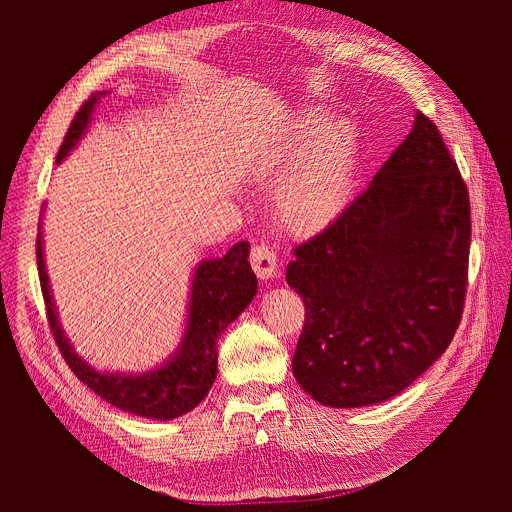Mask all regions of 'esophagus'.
Here are the masks:
<instances>
[{
    "label": "esophagus",
    "instance_id": "esophagus-1",
    "mask_svg": "<svg viewBox=\"0 0 512 512\" xmlns=\"http://www.w3.org/2000/svg\"><path fill=\"white\" fill-rule=\"evenodd\" d=\"M250 262L254 273L260 277L262 282L273 280L277 275V256L267 245H254V250L250 254Z\"/></svg>",
    "mask_w": 512,
    "mask_h": 512
}]
</instances>
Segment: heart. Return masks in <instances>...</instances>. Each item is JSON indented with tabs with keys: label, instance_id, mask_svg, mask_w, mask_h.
<instances>
[{
	"label": "heart",
	"instance_id": "obj_1",
	"mask_svg": "<svg viewBox=\"0 0 512 512\" xmlns=\"http://www.w3.org/2000/svg\"><path fill=\"white\" fill-rule=\"evenodd\" d=\"M359 153L354 123L322 111L299 115L280 143L260 153L256 179L285 177L275 192V213L286 232L309 239L342 218L359 179Z\"/></svg>",
	"mask_w": 512,
	"mask_h": 512
}]
</instances>
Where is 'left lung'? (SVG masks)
<instances>
[{
    "instance_id": "1",
    "label": "left lung",
    "mask_w": 512,
    "mask_h": 512,
    "mask_svg": "<svg viewBox=\"0 0 512 512\" xmlns=\"http://www.w3.org/2000/svg\"><path fill=\"white\" fill-rule=\"evenodd\" d=\"M470 198L421 111L406 141L331 228L294 247L286 282L305 327L294 378L318 404L374 406L406 391L459 327Z\"/></svg>"
}]
</instances>
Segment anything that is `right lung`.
<instances>
[{
    "label": "right lung",
    "mask_w": 512,
    "mask_h": 512,
    "mask_svg": "<svg viewBox=\"0 0 512 512\" xmlns=\"http://www.w3.org/2000/svg\"><path fill=\"white\" fill-rule=\"evenodd\" d=\"M106 91L91 96L76 113L72 126L59 147L57 164L64 162L70 151L81 141L91 126L96 106ZM44 213V207H42ZM38 273L44 294L46 316H49L55 342L64 354L74 376L108 404L136 416L153 421H173L177 416L194 410L207 397L218 378V339L235 322L243 309L252 303L258 290V280L250 267V243L232 245L222 258H207L198 262L192 273L188 318L177 350L168 359L147 371H102L89 365L66 337L57 316L53 290L44 262L42 215L38 224Z\"/></svg>",
    "instance_id": "right-lung-1"
}]
</instances>
